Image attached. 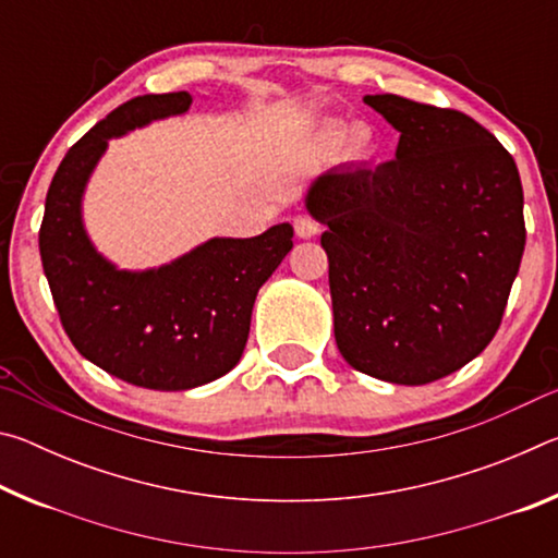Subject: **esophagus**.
<instances>
[{
  "mask_svg": "<svg viewBox=\"0 0 558 558\" xmlns=\"http://www.w3.org/2000/svg\"><path fill=\"white\" fill-rule=\"evenodd\" d=\"M292 226H295V233L300 235V239H313V235L319 233V223L315 219H310V216L300 214L292 219Z\"/></svg>",
  "mask_w": 558,
  "mask_h": 558,
  "instance_id": "obj_1",
  "label": "esophagus"
}]
</instances>
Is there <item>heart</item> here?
Masks as SVG:
<instances>
[{
    "mask_svg": "<svg viewBox=\"0 0 558 558\" xmlns=\"http://www.w3.org/2000/svg\"><path fill=\"white\" fill-rule=\"evenodd\" d=\"M325 143H327L329 147H342L344 143H349V147L356 149V153H359V149L364 147L366 140H364L362 132H356V135H354L352 140H349V132H347L344 128H329V130L325 132Z\"/></svg>",
    "mask_w": 558,
    "mask_h": 558,
    "instance_id": "1",
    "label": "heart"
}]
</instances>
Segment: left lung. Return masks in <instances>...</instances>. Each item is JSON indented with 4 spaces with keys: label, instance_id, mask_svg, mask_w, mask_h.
Segmentation results:
<instances>
[{
    "label": "left lung",
    "instance_id": "obj_1",
    "mask_svg": "<svg viewBox=\"0 0 558 558\" xmlns=\"http://www.w3.org/2000/svg\"><path fill=\"white\" fill-rule=\"evenodd\" d=\"M399 132L396 159L332 167L305 206L327 231L335 339L349 366L421 386L493 342L524 253L512 155L465 112L366 96Z\"/></svg>",
    "mask_w": 558,
    "mask_h": 558
}]
</instances>
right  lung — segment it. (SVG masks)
<instances>
[{"instance_id":"1","label":"right lung","mask_w":558,"mask_h":558,"mask_svg":"<svg viewBox=\"0 0 558 558\" xmlns=\"http://www.w3.org/2000/svg\"><path fill=\"white\" fill-rule=\"evenodd\" d=\"M186 90L140 96L86 132L56 169L39 231L61 325L102 372L155 391H186L229 374L248 342L253 302L292 248V226L253 239H209L147 270H122L93 245L83 194L108 140L184 116Z\"/></svg>"}]
</instances>
